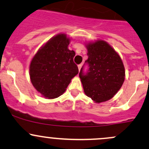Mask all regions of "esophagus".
Returning a JSON list of instances; mask_svg holds the SVG:
<instances>
[{
    "label": "esophagus",
    "instance_id": "obj_1",
    "mask_svg": "<svg viewBox=\"0 0 149 149\" xmlns=\"http://www.w3.org/2000/svg\"><path fill=\"white\" fill-rule=\"evenodd\" d=\"M81 67H82V65H81V64H80V65H78V68H79V71H80V70H81Z\"/></svg>",
    "mask_w": 149,
    "mask_h": 149
}]
</instances>
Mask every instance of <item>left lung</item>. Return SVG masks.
Segmentation results:
<instances>
[{"instance_id":"obj_1","label":"left lung","mask_w":149,"mask_h":149,"mask_svg":"<svg viewBox=\"0 0 149 149\" xmlns=\"http://www.w3.org/2000/svg\"><path fill=\"white\" fill-rule=\"evenodd\" d=\"M89 65L86 75L79 73L85 94L95 103L111 99L125 80V68L119 54L103 40L86 43Z\"/></svg>"}]
</instances>
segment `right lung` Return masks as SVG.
I'll return each instance as SVG.
<instances>
[{
	"label": "right lung",
	"mask_w": 149,
	"mask_h": 149,
	"mask_svg": "<svg viewBox=\"0 0 149 149\" xmlns=\"http://www.w3.org/2000/svg\"><path fill=\"white\" fill-rule=\"evenodd\" d=\"M70 40L65 33L57 34L40 47L31 60V84L44 98L54 99L60 96L79 73L73 62L76 54L68 49Z\"/></svg>",
	"instance_id": "right-lung-1"
}]
</instances>
